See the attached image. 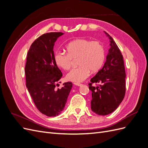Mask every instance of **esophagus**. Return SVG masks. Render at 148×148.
<instances>
[{"label":"esophagus","mask_w":148,"mask_h":148,"mask_svg":"<svg viewBox=\"0 0 148 148\" xmlns=\"http://www.w3.org/2000/svg\"><path fill=\"white\" fill-rule=\"evenodd\" d=\"M74 84L76 85V86H82V84L78 83H74Z\"/></svg>","instance_id":"34e87169"}]
</instances>
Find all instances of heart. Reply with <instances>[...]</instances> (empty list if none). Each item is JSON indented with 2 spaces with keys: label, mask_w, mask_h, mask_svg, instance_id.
I'll return each mask as SVG.
<instances>
[{
  "label": "heart",
  "mask_w": 148,
  "mask_h": 148,
  "mask_svg": "<svg viewBox=\"0 0 148 148\" xmlns=\"http://www.w3.org/2000/svg\"><path fill=\"white\" fill-rule=\"evenodd\" d=\"M67 53L56 52L54 60L57 65L65 70H69L73 59H78L79 65L67 73V80L79 83L86 79L92 72H96L102 67L105 60V49L99 41H90L88 39H77L71 41L66 46Z\"/></svg>",
  "instance_id": "heart-1"
}]
</instances>
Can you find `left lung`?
Masks as SVG:
<instances>
[{"mask_svg":"<svg viewBox=\"0 0 148 148\" xmlns=\"http://www.w3.org/2000/svg\"><path fill=\"white\" fill-rule=\"evenodd\" d=\"M105 33L110 40V48L104 65L88 84L92 91L91 110L99 115L113 112L123 101L126 91L123 56L112 38Z\"/></svg>","mask_w":148,"mask_h":148,"instance_id":"left-lung-1","label":"left lung"}]
</instances>
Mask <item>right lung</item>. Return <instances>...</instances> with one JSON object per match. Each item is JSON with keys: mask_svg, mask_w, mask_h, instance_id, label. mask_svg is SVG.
I'll use <instances>...</instances> for the list:
<instances>
[{"mask_svg": "<svg viewBox=\"0 0 148 148\" xmlns=\"http://www.w3.org/2000/svg\"><path fill=\"white\" fill-rule=\"evenodd\" d=\"M63 34L52 32L40 36L31 45L26 57V87L36 108L48 117L61 114L72 87V83L66 82L57 88L62 73L55 62L53 49L57 38Z\"/></svg>", "mask_w": 148, "mask_h": 148, "instance_id": "add662e5", "label": "right lung"}]
</instances>
